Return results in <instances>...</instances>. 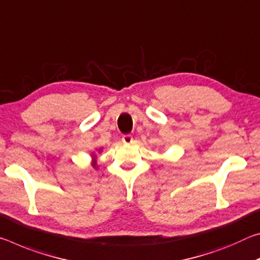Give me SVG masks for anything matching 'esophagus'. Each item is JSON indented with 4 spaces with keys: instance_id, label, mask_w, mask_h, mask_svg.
<instances>
[{
    "instance_id": "esophagus-1",
    "label": "esophagus",
    "mask_w": 260,
    "mask_h": 260,
    "mask_svg": "<svg viewBox=\"0 0 260 260\" xmlns=\"http://www.w3.org/2000/svg\"><path fill=\"white\" fill-rule=\"evenodd\" d=\"M133 140H134V138H133V136H131V135H124L122 137V142L126 144V145H127V144L133 143Z\"/></svg>"
}]
</instances>
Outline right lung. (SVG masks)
I'll return each instance as SVG.
<instances>
[{
  "instance_id": "add662e5",
  "label": "right lung",
  "mask_w": 260,
  "mask_h": 260,
  "mask_svg": "<svg viewBox=\"0 0 260 260\" xmlns=\"http://www.w3.org/2000/svg\"><path fill=\"white\" fill-rule=\"evenodd\" d=\"M101 151V148H100V150H99V152ZM92 155H93V161H92V166H93V167H94V168H96V158H95V153H92Z\"/></svg>"
}]
</instances>
